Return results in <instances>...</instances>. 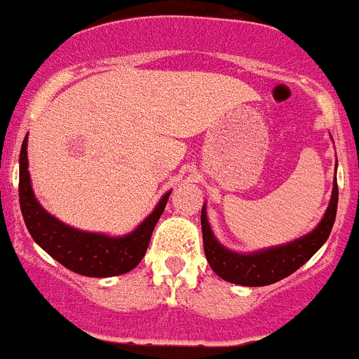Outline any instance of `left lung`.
Instances as JSON below:
<instances>
[{
	"label": "left lung",
	"mask_w": 359,
	"mask_h": 359,
	"mask_svg": "<svg viewBox=\"0 0 359 359\" xmlns=\"http://www.w3.org/2000/svg\"><path fill=\"white\" fill-rule=\"evenodd\" d=\"M339 188L337 179L333 182V191L330 205L325 209L324 218L311 231L299 239L286 243V245L264 248L250 254H239L229 250L216 241L215 233L207 220V210L201 209V229H203V248L210 269L224 280L241 286H267L278 283L303 264L313 258L320 246L324 245L332 233L335 215H337Z\"/></svg>",
	"instance_id": "1"
}]
</instances>
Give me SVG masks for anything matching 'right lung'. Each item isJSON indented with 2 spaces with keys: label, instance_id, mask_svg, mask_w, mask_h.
<instances>
[{
  "label": "right lung",
  "instance_id": "right-lung-1",
  "mask_svg": "<svg viewBox=\"0 0 359 359\" xmlns=\"http://www.w3.org/2000/svg\"><path fill=\"white\" fill-rule=\"evenodd\" d=\"M169 194L171 191L160 199L152 215L147 216L131 233L124 237L81 231L48 215L35 199L27 171V135L22 143L18 196L27 231L46 254H50L64 267L84 277H114L133 269L147 254L150 237L165 209Z\"/></svg>",
  "mask_w": 359,
  "mask_h": 359
}]
</instances>
